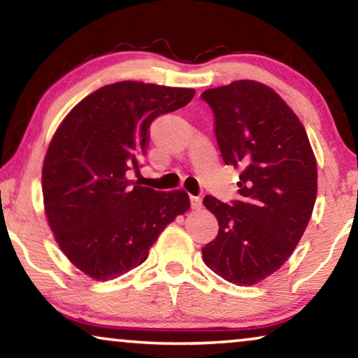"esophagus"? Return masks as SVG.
Instances as JSON below:
<instances>
[{
	"mask_svg": "<svg viewBox=\"0 0 358 358\" xmlns=\"http://www.w3.org/2000/svg\"><path fill=\"white\" fill-rule=\"evenodd\" d=\"M190 207L194 210H197L202 207V199L200 197H195V195H190Z\"/></svg>",
	"mask_w": 358,
	"mask_h": 358,
	"instance_id": "34e87169",
	"label": "esophagus"
}]
</instances>
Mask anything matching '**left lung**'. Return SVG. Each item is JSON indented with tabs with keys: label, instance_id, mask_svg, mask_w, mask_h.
Here are the masks:
<instances>
[{
	"label": "left lung",
	"instance_id": "obj_1",
	"mask_svg": "<svg viewBox=\"0 0 358 358\" xmlns=\"http://www.w3.org/2000/svg\"><path fill=\"white\" fill-rule=\"evenodd\" d=\"M224 164L241 171L239 200L205 195L218 236L202 248L224 280L254 285L278 271L310 222L317 192L316 158L305 127L272 87L251 80L203 92Z\"/></svg>",
	"mask_w": 358,
	"mask_h": 358
}]
</instances>
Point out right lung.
<instances>
[{
  "label": "right lung",
  "instance_id": "add662e5",
  "mask_svg": "<svg viewBox=\"0 0 358 358\" xmlns=\"http://www.w3.org/2000/svg\"><path fill=\"white\" fill-rule=\"evenodd\" d=\"M194 94L189 87L114 83L73 107L53 135L42 168L45 215L63 254L94 280L143 264L161 231L189 210L184 190L141 187L127 173H138L151 122Z\"/></svg>",
  "mask_w": 358,
  "mask_h": 358
}]
</instances>
